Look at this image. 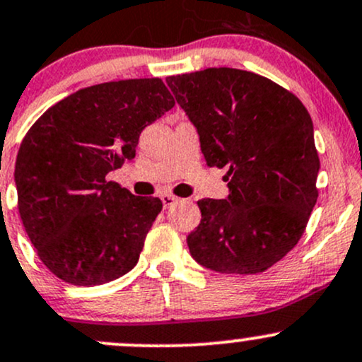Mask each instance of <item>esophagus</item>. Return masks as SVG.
Wrapping results in <instances>:
<instances>
[{
  "label": "esophagus",
  "mask_w": 362,
  "mask_h": 362,
  "mask_svg": "<svg viewBox=\"0 0 362 362\" xmlns=\"http://www.w3.org/2000/svg\"><path fill=\"white\" fill-rule=\"evenodd\" d=\"M178 199L175 196H170V194H163L161 196V202H163V208L165 209H168L170 206H173L175 202H177Z\"/></svg>",
  "instance_id": "esophagus-1"
}]
</instances>
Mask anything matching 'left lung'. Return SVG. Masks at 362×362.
<instances>
[{"label":"left lung","mask_w":362,"mask_h":362,"mask_svg":"<svg viewBox=\"0 0 362 362\" xmlns=\"http://www.w3.org/2000/svg\"><path fill=\"white\" fill-rule=\"evenodd\" d=\"M166 84L197 127L206 163L228 170V199L197 201L190 254L220 273L272 268L296 247L317 201L308 110L269 78L226 66L172 75Z\"/></svg>","instance_id":"1"}]
</instances>
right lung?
<instances>
[{"label": "right lung", "instance_id": "1", "mask_svg": "<svg viewBox=\"0 0 362 362\" xmlns=\"http://www.w3.org/2000/svg\"><path fill=\"white\" fill-rule=\"evenodd\" d=\"M173 105L161 78L105 82L58 101L25 134L15 165L20 218L59 280L90 287L137 264L163 202L106 175L134 160L142 130Z\"/></svg>", "mask_w": 362, "mask_h": 362}]
</instances>
